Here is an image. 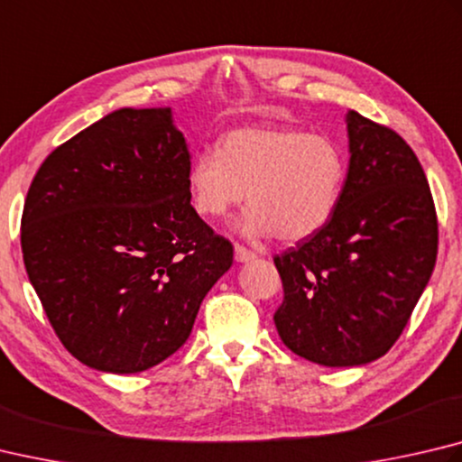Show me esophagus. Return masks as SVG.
I'll return each mask as SVG.
<instances>
[{
    "label": "esophagus",
    "instance_id": "1",
    "mask_svg": "<svg viewBox=\"0 0 462 462\" xmlns=\"http://www.w3.org/2000/svg\"><path fill=\"white\" fill-rule=\"evenodd\" d=\"M234 258H236V263H250V260H254L256 254L253 250H248L245 246H234Z\"/></svg>",
    "mask_w": 462,
    "mask_h": 462
}]
</instances>
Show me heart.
Wrapping results in <instances>:
<instances>
[{
	"label": "heart",
	"mask_w": 462,
	"mask_h": 462,
	"mask_svg": "<svg viewBox=\"0 0 462 462\" xmlns=\"http://www.w3.org/2000/svg\"><path fill=\"white\" fill-rule=\"evenodd\" d=\"M347 180L341 147L323 135L289 127H240L220 151L189 163V198L199 216L217 220L246 198L234 222L245 238L300 242L321 232L337 209Z\"/></svg>",
	"instance_id": "1"
}]
</instances>
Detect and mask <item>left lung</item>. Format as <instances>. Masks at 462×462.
<instances>
[{
    "label": "left lung",
    "mask_w": 462,
    "mask_h": 462,
    "mask_svg": "<svg viewBox=\"0 0 462 462\" xmlns=\"http://www.w3.org/2000/svg\"><path fill=\"white\" fill-rule=\"evenodd\" d=\"M349 170L331 222L274 256L284 346L327 367L365 365L400 337L430 281L439 224L429 181L398 133L347 111Z\"/></svg>",
    "instance_id": "8db88e82"
}]
</instances>
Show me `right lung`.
<instances>
[{
  "instance_id": "obj_1",
  "label": "right lung",
  "mask_w": 462,
  "mask_h": 462,
  "mask_svg": "<svg viewBox=\"0 0 462 462\" xmlns=\"http://www.w3.org/2000/svg\"><path fill=\"white\" fill-rule=\"evenodd\" d=\"M171 106L116 108L40 165L22 216L28 279L64 347L137 374L175 354L232 245L189 204Z\"/></svg>"
}]
</instances>
